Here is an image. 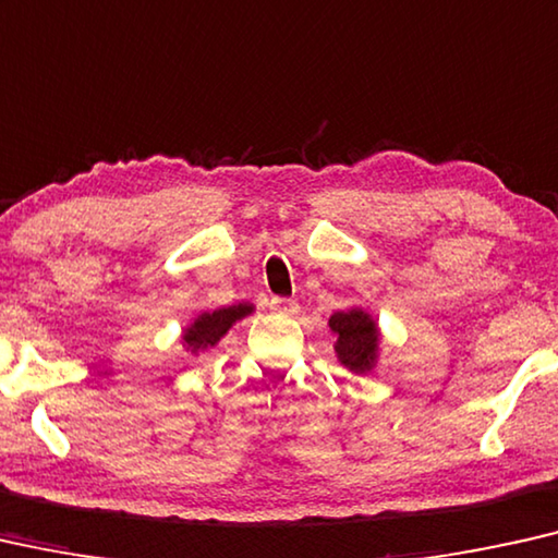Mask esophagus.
Listing matches in <instances>:
<instances>
[{
	"label": "esophagus",
	"instance_id": "esophagus-1",
	"mask_svg": "<svg viewBox=\"0 0 558 558\" xmlns=\"http://www.w3.org/2000/svg\"><path fill=\"white\" fill-rule=\"evenodd\" d=\"M270 307L282 315H295L298 311H301V305H298L295 301H288V298H272Z\"/></svg>",
	"mask_w": 558,
	"mask_h": 558
}]
</instances>
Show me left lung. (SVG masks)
<instances>
[{
  "label": "left lung",
  "mask_w": 558,
  "mask_h": 558,
  "mask_svg": "<svg viewBox=\"0 0 558 558\" xmlns=\"http://www.w3.org/2000/svg\"><path fill=\"white\" fill-rule=\"evenodd\" d=\"M330 330L336 332V355L340 365L351 373H371L378 363L380 353V330L373 315L363 307L332 313L328 320Z\"/></svg>",
  "instance_id": "left-lung-1"
}]
</instances>
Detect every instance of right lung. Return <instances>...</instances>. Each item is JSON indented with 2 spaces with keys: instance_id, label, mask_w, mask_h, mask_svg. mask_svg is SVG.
Returning <instances> with one entry per match:
<instances>
[{
  "instance_id": "1",
  "label": "right lung",
  "mask_w": 558,
  "mask_h": 558,
  "mask_svg": "<svg viewBox=\"0 0 558 558\" xmlns=\"http://www.w3.org/2000/svg\"><path fill=\"white\" fill-rule=\"evenodd\" d=\"M255 311L253 303H235L228 307H218V311L210 313H199L197 318L190 323V326L182 330V348L187 353H203L207 348L218 345L220 338L235 326L238 320L247 318Z\"/></svg>"
}]
</instances>
